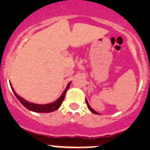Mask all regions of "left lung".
<instances>
[{
    "mask_svg": "<svg viewBox=\"0 0 150 150\" xmlns=\"http://www.w3.org/2000/svg\"><path fill=\"white\" fill-rule=\"evenodd\" d=\"M86 104H87V107H88V108L89 109V110H90L91 112H93V114H96V115H99V113L97 112H96L94 110H93V109H92L91 107V106L89 105V104H88V101H87V99H86Z\"/></svg>",
    "mask_w": 150,
    "mask_h": 150,
    "instance_id": "left-lung-1",
    "label": "left lung"
}]
</instances>
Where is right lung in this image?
Segmentation results:
<instances>
[{"label":"right lung","mask_w":150,"mask_h":150,"mask_svg":"<svg viewBox=\"0 0 150 150\" xmlns=\"http://www.w3.org/2000/svg\"><path fill=\"white\" fill-rule=\"evenodd\" d=\"M71 82H69V83L67 86L65 90L63 91V93H62L61 96L58 99L55 101L54 102H51V103L46 104H34L32 103V102H29L28 101H26L25 99H24L23 98H22L21 96H19V95L16 94V92L14 91L13 88H11L12 91L14 93V95L16 96V97L17 98L18 100L20 102V103L22 104L25 107H26L27 109L30 111L35 112H43V113H48V112H54L55 110H58L60 107V106L62 104L63 101H64V96H65V93L68 90V88H69V86H70Z\"/></svg>","instance_id":"add662e5"}]
</instances>
